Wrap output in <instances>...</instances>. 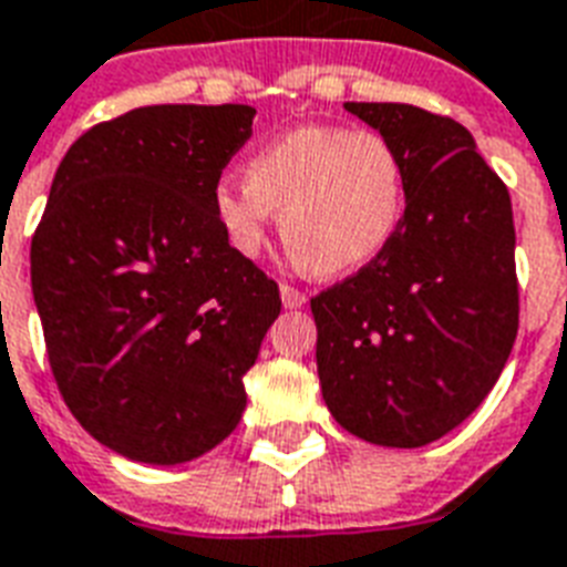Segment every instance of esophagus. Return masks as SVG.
Instances as JSON below:
<instances>
[{
    "instance_id": "34e87169",
    "label": "esophagus",
    "mask_w": 567,
    "mask_h": 567,
    "mask_svg": "<svg viewBox=\"0 0 567 567\" xmlns=\"http://www.w3.org/2000/svg\"><path fill=\"white\" fill-rule=\"evenodd\" d=\"M279 293H282V302L288 306V309H300V306H306V293H302L300 288L282 285V288H279Z\"/></svg>"
}]
</instances>
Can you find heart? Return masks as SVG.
Segmentation results:
<instances>
[{
    "label": "heart",
    "mask_w": 567,
    "mask_h": 567,
    "mask_svg": "<svg viewBox=\"0 0 567 567\" xmlns=\"http://www.w3.org/2000/svg\"><path fill=\"white\" fill-rule=\"evenodd\" d=\"M216 226L244 258H258L279 207V231L297 265L341 276L369 265L408 214V163L380 133L288 130L246 163V181L219 178Z\"/></svg>",
    "instance_id": "obj_1"
}]
</instances>
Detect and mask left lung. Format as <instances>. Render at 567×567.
I'll return each instance as SVG.
<instances>
[{
    "mask_svg": "<svg viewBox=\"0 0 567 567\" xmlns=\"http://www.w3.org/2000/svg\"><path fill=\"white\" fill-rule=\"evenodd\" d=\"M408 163L399 235L312 297L318 378L344 431L419 449L473 413L517 339L512 198L464 124L410 103H344Z\"/></svg>",
    "mask_w": 567,
    "mask_h": 567,
    "instance_id": "left-lung-1",
    "label": "left lung"
}]
</instances>
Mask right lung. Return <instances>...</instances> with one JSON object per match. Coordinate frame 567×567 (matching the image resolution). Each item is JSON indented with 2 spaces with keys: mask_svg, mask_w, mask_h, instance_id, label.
I'll return each mask as SVG.
<instances>
[{
  "mask_svg": "<svg viewBox=\"0 0 567 567\" xmlns=\"http://www.w3.org/2000/svg\"><path fill=\"white\" fill-rule=\"evenodd\" d=\"M252 106L163 103L101 121L59 163L32 293L64 404L112 452L184 464L244 416L279 285L216 226L214 187Z\"/></svg>",
  "mask_w": 567,
  "mask_h": 567,
  "instance_id": "right-lung-1",
  "label": "right lung"
}]
</instances>
